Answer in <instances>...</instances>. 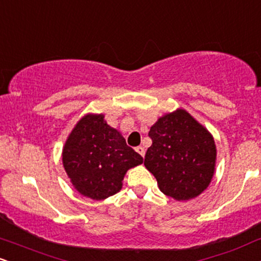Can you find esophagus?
I'll list each match as a JSON object with an SVG mask.
<instances>
[{"instance_id":"34e87169","label":"esophagus","mask_w":261,"mask_h":261,"mask_svg":"<svg viewBox=\"0 0 261 261\" xmlns=\"http://www.w3.org/2000/svg\"><path fill=\"white\" fill-rule=\"evenodd\" d=\"M136 152L139 153V154H140L141 156H144V153H146V149H144L142 146H139V147H137V148H136Z\"/></svg>"}]
</instances>
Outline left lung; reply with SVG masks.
I'll use <instances>...</instances> for the list:
<instances>
[{
  "label": "left lung",
  "instance_id": "8db88e82",
  "mask_svg": "<svg viewBox=\"0 0 261 261\" xmlns=\"http://www.w3.org/2000/svg\"><path fill=\"white\" fill-rule=\"evenodd\" d=\"M152 146L144 165L154 175L159 190L176 200L199 196L212 181L216 147L203 125L184 109L165 114L150 127Z\"/></svg>",
  "mask_w": 261,
  "mask_h": 261
}]
</instances>
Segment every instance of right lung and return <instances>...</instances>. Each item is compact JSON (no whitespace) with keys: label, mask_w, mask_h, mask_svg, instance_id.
Segmentation results:
<instances>
[{"label":"right lung","mask_w":261,"mask_h":261,"mask_svg":"<svg viewBox=\"0 0 261 261\" xmlns=\"http://www.w3.org/2000/svg\"><path fill=\"white\" fill-rule=\"evenodd\" d=\"M63 166L75 190L91 199H106L121 190L128 169L143 163L103 114H87L63 147Z\"/></svg>","instance_id":"right-lung-1"}]
</instances>
